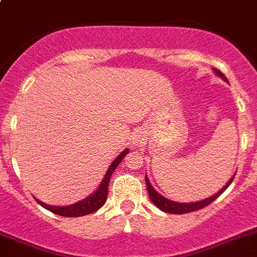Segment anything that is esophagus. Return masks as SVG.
<instances>
[{
	"mask_svg": "<svg viewBox=\"0 0 257 257\" xmlns=\"http://www.w3.org/2000/svg\"><path fill=\"white\" fill-rule=\"evenodd\" d=\"M133 143H136V145H137V140H136V141H134V142Z\"/></svg>",
	"mask_w": 257,
	"mask_h": 257,
	"instance_id": "34e87169",
	"label": "esophagus"
}]
</instances>
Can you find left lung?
I'll use <instances>...</instances> for the list:
<instances>
[{"mask_svg": "<svg viewBox=\"0 0 257 257\" xmlns=\"http://www.w3.org/2000/svg\"><path fill=\"white\" fill-rule=\"evenodd\" d=\"M214 73L218 75L219 78H221L223 80H225V82H228L226 80V78L224 77L223 74L220 73V71L218 70V69H214ZM235 175V174H234ZM234 175H233L232 178H230L228 182H226L225 186L223 187V188L220 189V191H218L216 193H215L214 196H210V197L205 198V200H201V201H196V202H177V201H172L169 200V198L164 197V196H161L159 192L156 191V189L152 187V184L150 183L149 180V177H147V174L145 175V179H146V184H147V191H149V196H150V200L152 201V202L156 205V207H159V209L161 210V211L164 212H169V214H187V212H192V211H196V210H200V209H203L205 206H207V205H210V203L212 202V201H215L216 198L219 197V196L223 193L224 191H225L228 187L230 186V183L233 182V179H234Z\"/></svg>", "mask_w": 257, "mask_h": 257, "instance_id": "8db88e82", "label": "left lung"}]
</instances>
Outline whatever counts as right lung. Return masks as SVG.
<instances>
[{"mask_svg":"<svg viewBox=\"0 0 257 257\" xmlns=\"http://www.w3.org/2000/svg\"><path fill=\"white\" fill-rule=\"evenodd\" d=\"M129 150H124L123 152H120L119 156L115 159L111 163V165L108 166L107 172H106L105 177H103L102 182L100 183L98 188L89 195L88 197H85L84 200L78 201L75 203H71L68 206H52V205H47V203L39 201L38 198H36L37 202L41 205L42 207H45L48 211L54 212V214L61 215V216H68V218H78V216H84V215L92 214V212L97 211L100 207L103 206V203L106 202V198H107V187L110 183V178H111L112 173H114L115 169L117 168L121 160H123L125 155L128 154Z\"/></svg>","mask_w":257,"mask_h":257,"instance_id":"1","label":"right lung"}]
</instances>
